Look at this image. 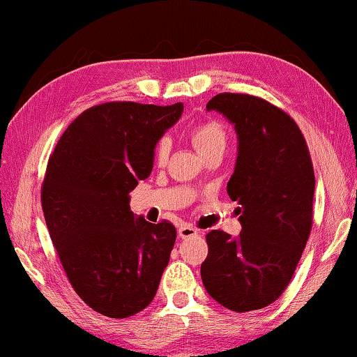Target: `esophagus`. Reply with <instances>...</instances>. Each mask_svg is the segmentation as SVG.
<instances>
[{
	"label": "esophagus",
	"mask_w": 357,
	"mask_h": 357,
	"mask_svg": "<svg viewBox=\"0 0 357 357\" xmlns=\"http://www.w3.org/2000/svg\"><path fill=\"white\" fill-rule=\"evenodd\" d=\"M199 229H197V227H194V226H190V225H183L178 229V236L181 237V238H190V237H195V236H199Z\"/></svg>",
	"instance_id": "esophagus-1"
}]
</instances>
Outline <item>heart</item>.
<instances>
[{
	"instance_id": "obj_1",
	"label": "heart",
	"mask_w": 357,
	"mask_h": 357,
	"mask_svg": "<svg viewBox=\"0 0 357 357\" xmlns=\"http://www.w3.org/2000/svg\"><path fill=\"white\" fill-rule=\"evenodd\" d=\"M189 141L192 142V146L197 149V152L200 155H206L213 151H220L222 149L225 151L226 142H227V135L225 126H222L218 120H204L200 123H197L189 130ZM169 141L167 137H163L157 142L155 149H153V158L158 165H163L167 162V157L169 153Z\"/></svg>"
}]
</instances>
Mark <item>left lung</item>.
<instances>
[{"label": "left lung", "instance_id": "obj_1", "mask_svg": "<svg viewBox=\"0 0 357 357\" xmlns=\"http://www.w3.org/2000/svg\"><path fill=\"white\" fill-rule=\"evenodd\" d=\"M206 110L221 112L237 131L227 194L241 205L242 231L206 234L202 280L227 310H261L284 294L310 238L316 184L310 149L295 120L257 96L216 94Z\"/></svg>", "mask_w": 357, "mask_h": 357}]
</instances>
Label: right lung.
I'll use <instances>...</instances> for the list:
<instances>
[{
	"label": "right lung",
	"mask_w": 357,
	"mask_h": 357,
	"mask_svg": "<svg viewBox=\"0 0 357 357\" xmlns=\"http://www.w3.org/2000/svg\"><path fill=\"white\" fill-rule=\"evenodd\" d=\"M183 109L130 100L94 105L68 125L47 162V231L73 290L99 314L135 316L157 294L176 227L136 220L128 194L151 174L157 141Z\"/></svg>",
	"instance_id": "right-lung-1"
}]
</instances>
